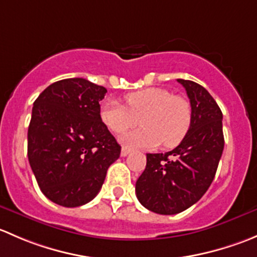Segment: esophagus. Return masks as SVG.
I'll return each mask as SVG.
<instances>
[{
    "label": "esophagus",
    "instance_id": "34e87169",
    "mask_svg": "<svg viewBox=\"0 0 257 257\" xmlns=\"http://www.w3.org/2000/svg\"><path fill=\"white\" fill-rule=\"evenodd\" d=\"M129 153H131V149H128V148H125V147L121 148V152H120L121 157H126V155H128Z\"/></svg>",
    "mask_w": 257,
    "mask_h": 257
}]
</instances>
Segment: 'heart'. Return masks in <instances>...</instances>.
<instances>
[{
	"label": "heart",
	"instance_id": "obj_1",
	"mask_svg": "<svg viewBox=\"0 0 257 257\" xmlns=\"http://www.w3.org/2000/svg\"><path fill=\"white\" fill-rule=\"evenodd\" d=\"M125 107L108 100L100 107V119L110 132L121 134L142 124L143 128L120 137L128 148L154 149L163 143L174 148L183 142L193 121V109L186 98L173 95L164 88H147L129 93Z\"/></svg>",
	"mask_w": 257,
	"mask_h": 257
}]
</instances>
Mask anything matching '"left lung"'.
Wrapping results in <instances>:
<instances>
[{
    "label": "left lung",
    "instance_id": "8db88e82",
    "mask_svg": "<svg viewBox=\"0 0 257 257\" xmlns=\"http://www.w3.org/2000/svg\"><path fill=\"white\" fill-rule=\"evenodd\" d=\"M193 109L189 133L165 154H147V167L136 183L139 203L162 215H174L199 201L214 180L222 150V113L203 85L178 79Z\"/></svg>",
    "mask_w": 257,
    "mask_h": 257
}]
</instances>
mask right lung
Masks as SVG:
<instances>
[{"instance_id": "obj_1", "label": "right lung", "mask_w": 257, "mask_h": 257, "mask_svg": "<svg viewBox=\"0 0 257 257\" xmlns=\"http://www.w3.org/2000/svg\"><path fill=\"white\" fill-rule=\"evenodd\" d=\"M107 89L84 78L52 83L33 103L27 154L41 191L66 208L95 198L120 145L100 119Z\"/></svg>"}]
</instances>
